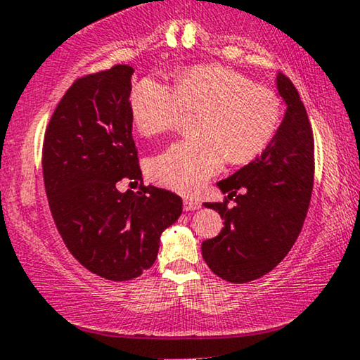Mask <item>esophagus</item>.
<instances>
[{"instance_id": "esophagus-1", "label": "esophagus", "mask_w": 360, "mask_h": 360, "mask_svg": "<svg viewBox=\"0 0 360 360\" xmlns=\"http://www.w3.org/2000/svg\"><path fill=\"white\" fill-rule=\"evenodd\" d=\"M200 205H202L200 200H197V199H189V197H186L184 199V210L186 212L200 209Z\"/></svg>"}]
</instances>
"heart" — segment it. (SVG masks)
Returning a JSON list of instances; mask_svg holds the SVG:
<instances>
[{"mask_svg":"<svg viewBox=\"0 0 360 360\" xmlns=\"http://www.w3.org/2000/svg\"><path fill=\"white\" fill-rule=\"evenodd\" d=\"M184 108L200 109L199 136L176 141L148 161L151 181L182 194L199 192L226 158L240 165L259 155L281 122V103L271 89L219 65L186 70L176 88L145 78L131 89V120L143 135L173 130Z\"/></svg>","mask_w":360,"mask_h":360,"instance_id":"b5f03b06","label":"heart"}]
</instances>
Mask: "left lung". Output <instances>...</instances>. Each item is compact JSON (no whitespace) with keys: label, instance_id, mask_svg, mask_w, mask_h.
I'll return each mask as SVG.
<instances>
[{"label":"left lung","instance_id":"left-lung-1","mask_svg":"<svg viewBox=\"0 0 360 360\" xmlns=\"http://www.w3.org/2000/svg\"><path fill=\"white\" fill-rule=\"evenodd\" d=\"M285 112L271 143L251 163L217 182L224 202H205L224 229L202 243V256L224 281L245 283L271 272L290 251L305 221L315 174V145L305 105L285 75L276 78ZM236 197V205L228 199Z\"/></svg>","mask_w":360,"mask_h":360}]
</instances>
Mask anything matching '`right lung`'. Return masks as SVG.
I'll use <instances>...</instances> for the list:
<instances>
[{"label": "right lung", "instance_id": "1", "mask_svg": "<svg viewBox=\"0 0 360 360\" xmlns=\"http://www.w3.org/2000/svg\"><path fill=\"white\" fill-rule=\"evenodd\" d=\"M134 68L75 81L45 130L44 184L57 230L79 264L108 281H130L156 261L160 236L179 219L182 199L141 181L131 136Z\"/></svg>", "mask_w": 360, "mask_h": 360}]
</instances>
